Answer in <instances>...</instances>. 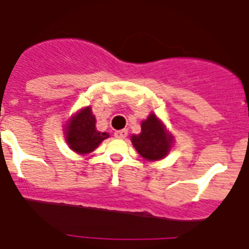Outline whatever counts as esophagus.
<instances>
[{"instance_id":"esophagus-1","label":"esophagus","mask_w":249,"mask_h":249,"mask_svg":"<svg viewBox=\"0 0 249 249\" xmlns=\"http://www.w3.org/2000/svg\"><path fill=\"white\" fill-rule=\"evenodd\" d=\"M127 135H128V131H127V129H121V131L114 132V136H116L117 138H121V140L126 138Z\"/></svg>"}]
</instances>
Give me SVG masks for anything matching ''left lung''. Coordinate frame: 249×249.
<instances>
[{"mask_svg": "<svg viewBox=\"0 0 249 249\" xmlns=\"http://www.w3.org/2000/svg\"><path fill=\"white\" fill-rule=\"evenodd\" d=\"M131 141L140 156L149 162H155L167 157L175 143V137L156 113L151 112L141 122L140 135H132Z\"/></svg>", "mask_w": 249, "mask_h": 249, "instance_id": "8db88e82", "label": "left lung"}]
</instances>
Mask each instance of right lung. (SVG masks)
Returning a JSON list of instances; mask_svg holds the SVG:
<instances>
[{
  "instance_id": "add662e5",
  "label": "right lung",
  "mask_w": 249,
  "mask_h": 249,
  "mask_svg": "<svg viewBox=\"0 0 249 249\" xmlns=\"http://www.w3.org/2000/svg\"><path fill=\"white\" fill-rule=\"evenodd\" d=\"M66 143L78 155H89L97 148L102 141L108 138L107 132L96 128V117L92 113L91 106H86L72 114L65 124Z\"/></svg>"
}]
</instances>
